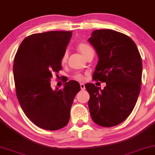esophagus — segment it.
Segmentation results:
<instances>
[{
  "label": "esophagus",
  "instance_id": "esophagus-1",
  "mask_svg": "<svg viewBox=\"0 0 155 155\" xmlns=\"http://www.w3.org/2000/svg\"><path fill=\"white\" fill-rule=\"evenodd\" d=\"M80 87H81V89L82 90V91H84V90H85V85H84V84H80Z\"/></svg>",
  "mask_w": 155,
  "mask_h": 155
}]
</instances>
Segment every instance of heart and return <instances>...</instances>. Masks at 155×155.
I'll list each match as a JSON object with an SVG mask.
<instances>
[{
	"mask_svg": "<svg viewBox=\"0 0 155 155\" xmlns=\"http://www.w3.org/2000/svg\"><path fill=\"white\" fill-rule=\"evenodd\" d=\"M77 49H78V50H79L80 52H81L85 57H86V55H87L90 52V51H94L91 47L89 46V45L86 44V43H83V42L80 43V44L78 45ZM67 59H68V53H67V51H65V52H64L62 57H61V64H64L67 62ZM73 78L75 80H76V81H84V76L81 74H74V75L73 76Z\"/></svg>",
	"mask_w": 155,
	"mask_h": 155,
	"instance_id": "1",
	"label": "heart"
}]
</instances>
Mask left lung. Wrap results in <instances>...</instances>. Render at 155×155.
Instances as JSON below:
<instances>
[{"mask_svg": "<svg viewBox=\"0 0 155 155\" xmlns=\"http://www.w3.org/2000/svg\"><path fill=\"white\" fill-rule=\"evenodd\" d=\"M88 41L98 56L93 79L106 84L104 90L94 84L85 85L90 95L91 116L101 126H115L129 116L137 102L142 83L141 56L134 41L117 31L96 30Z\"/></svg>", "mask_w": 155, "mask_h": 155, "instance_id": "left-lung-1", "label": "left lung"}]
</instances>
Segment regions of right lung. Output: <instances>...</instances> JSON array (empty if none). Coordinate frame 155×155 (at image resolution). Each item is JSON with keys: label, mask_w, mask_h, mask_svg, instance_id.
Returning <instances> with one entry per match:
<instances>
[{"label": "right lung", "mask_w": 155, "mask_h": 155, "mask_svg": "<svg viewBox=\"0 0 155 155\" xmlns=\"http://www.w3.org/2000/svg\"><path fill=\"white\" fill-rule=\"evenodd\" d=\"M72 31H49L29 35L14 58L16 96L26 116L40 128L57 130L67 125L70 110L80 91L77 81H70L61 89L50 86L53 73L61 69V59Z\"/></svg>", "instance_id": "1"}]
</instances>
